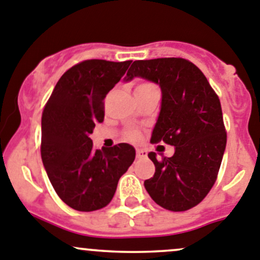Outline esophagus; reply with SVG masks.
I'll use <instances>...</instances> for the list:
<instances>
[{"mask_svg":"<svg viewBox=\"0 0 260 260\" xmlns=\"http://www.w3.org/2000/svg\"><path fill=\"white\" fill-rule=\"evenodd\" d=\"M147 152L145 149H137V158H146Z\"/></svg>","mask_w":260,"mask_h":260,"instance_id":"34e87169","label":"esophagus"}]
</instances>
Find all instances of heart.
I'll return each instance as SVG.
<instances>
[{"mask_svg":"<svg viewBox=\"0 0 260 260\" xmlns=\"http://www.w3.org/2000/svg\"><path fill=\"white\" fill-rule=\"evenodd\" d=\"M141 85H147V84H141ZM141 85H138V86H141ZM127 137L129 138V140H136V138L138 137V135L136 132H129L127 135Z\"/></svg>","mask_w":260,"mask_h":260,"instance_id":"obj_1","label":"heart"}]
</instances>
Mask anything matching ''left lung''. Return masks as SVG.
<instances>
[{"instance_id": "8db88e82", "label": "left lung", "mask_w": 260, "mask_h": 260, "mask_svg": "<svg viewBox=\"0 0 260 260\" xmlns=\"http://www.w3.org/2000/svg\"><path fill=\"white\" fill-rule=\"evenodd\" d=\"M136 77L158 84L162 91L151 142L175 147L174 156L161 159L149 152L156 171L145 187L166 210L186 211L211 190L224 156L226 132L219 96L203 72L182 57L136 60L124 80Z\"/></svg>"}]
</instances>
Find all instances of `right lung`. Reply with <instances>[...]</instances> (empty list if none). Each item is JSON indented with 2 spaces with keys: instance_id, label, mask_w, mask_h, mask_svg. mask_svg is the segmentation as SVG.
<instances>
[{
  "instance_id": "1",
  "label": "right lung",
  "mask_w": 260,
  "mask_h": 260,
  "mask_svg": "<svg viewBox=\"0 0 260 260\" xmlns=\"http://www.w3.org/2000/svg\"><path fill=\"white\" fill-rule=\"evenodd\" d=\"M132 60L81 61L62 74L41 118V158L59 198L78 211L111 203L118 181L133 164L128 143L94 149L89 136L104 119V98Z\"/></svg>"
}]
</instances>
